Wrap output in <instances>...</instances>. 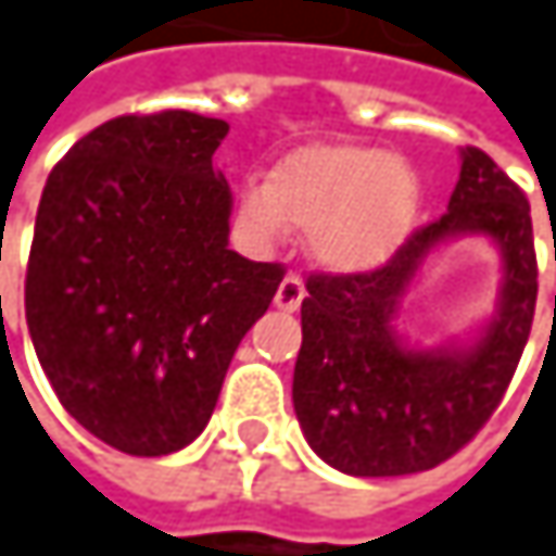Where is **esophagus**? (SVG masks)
I'll use <instances>...</instances> for the list:
<instances>
[{
	"label": "esophagus",
	"mask_w": 556,
	"mask_h": 556,
	"mask_svg": "<svg viewBox=\"0 0 556 556\" xmlns=\"http://www.w3.org/2000/svg\"><path fill=\"white\" fill-rule=\"evenodd\" d=\"M302 299H305V286H302V279L286 277L282 282H279L277 295H274V305H277L279 312H295V308L302 305Z\"/></svg>",
	"instance_id": "34e87169"
}]
</instances>
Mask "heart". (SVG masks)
<instances>
[{
	"label": "heart",
	"mask_w": 556,
	"mask_h": 556,
	"mask_svg": "<svg viewBox=\"0 0 556 556\" xmlns=\"http://www.w3.org/2000/svg\"><path fill=\"white\" fill-rule=\"evenodd\" d=\"M418 202L408 161L364 144H305L270 169L267 186L241 195V218L264 241L308 228V257L318 267L361 274L405 244Z\"/></svg>",
	"instance_id": "1"
}]
</instances>
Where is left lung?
<instances>
[{"instance_id": "1", "label": "left lung", "mask_w": 556, "mask_h": 556, "mask_svg": "<svg viewBox=\"0 0 556 556\" xmlns=\"http://www.w3.org/2000/svg\"><path fill=\"white\" fill-rule=\"evenodd\" d=\"M480 233L501 251L494 318L467 342L408 345L397 308L424 261ZM556 257V254H554ZM292 405L308 447L351 477H405L454 457L496 412L528 344L538 261L525 192L480 148L460 151L447 212L380 270L305 282Z\"/></svg>"}]
</instances>
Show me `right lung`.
Instances as JSON below:
<instances>
[{
    "label": "right lung",
    "instance_id": "obj_1",
    "mask_svg": "<svg viewBox=\"0 0 556 556\" xmlns=\"http://www.w3.org/2000/svg\"><path fill=\"white\" fill-rule=\"evenodd\" d=\"M228 122L122 115L51 169L25 318L60 405L135 457L192 444L228 364L270 308L279 264L228 248L231 189L212 169Z\"/></svg>",
    "mask_w": 556,
    "mask_h": 556
}]
</instances>
